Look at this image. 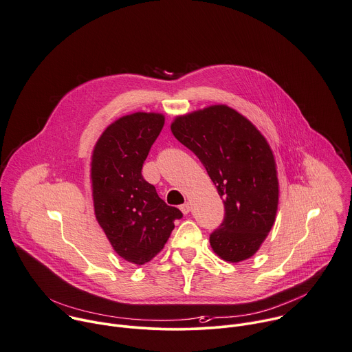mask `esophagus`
<instances>
[{
  "instance_id": "obj_1",
  "label": "esophagus",
  "mask_w": 352,
  "mask_h": 352,
  "mask_svg": "<svg viewBox=\"0 0 352 352\" xmlns=\"http://www.w3.org/2000/svg\"><path fill=\"white\" fill-rule=\"evenodd\" d=\"M179 210L182 211V214H189V211H190V204L186 201V203H184V204L179 207Z\"/></svg>"
}]
</instances>
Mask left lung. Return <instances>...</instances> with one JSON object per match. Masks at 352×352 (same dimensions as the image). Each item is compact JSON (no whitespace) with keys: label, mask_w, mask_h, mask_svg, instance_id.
Here are the masks:
<instances>
[{"label":"left lung","mask_w":352,"mask_h":352,"mask_svg":"<svg viewBox=\"0 0 352 352\" xmlns=\"http://www.w3.org/2000/svg\"><path fill=\"white\" fill-rule=\"evenodd\" d=\"M174 137L206 167L223 200L225 218L210 236L214 252L237 263L256 254L278 207L273 151L262 133L228 105H211L171 123Z\"/></svg>","instance_id":"obj_1"}]
</instances>
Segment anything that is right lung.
Returning a JSON list of instances; mask_svg holds the SVG:
<instances>
[{
    "instance_id": "add662e5",
    "label": "right lung",
    "mask_w": 352,
    "mask_h": 352,
    "mask_svg": "<svg viewBox=\"0 0 352 352\" xmlns=\"http://www.w3.org/2000/svg\"><path fill=\"white\" fill-rule=\"evenodd\" d=\"M164 126V116L135 112L111 123L91 155L94 214L115 252L133 265L152 261L167 243L182 212L167 206L141 174Z\"/></svg>"
}]
</instances>
